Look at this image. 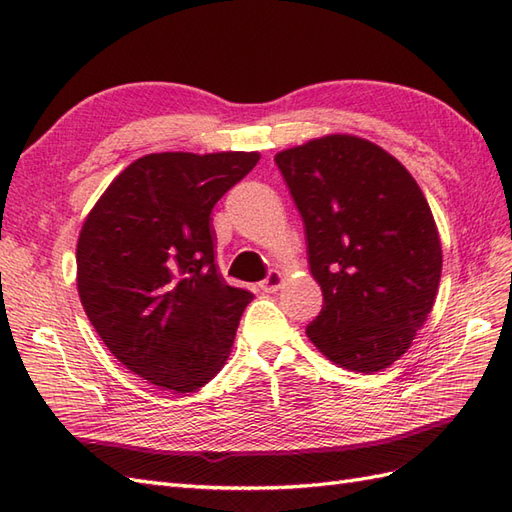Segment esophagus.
I'll return each instance as SVG.
<instances>
[{"label":"esophagus","mask_w":512,"mask_h":512,"mask_svg":"<svg viewBox=\"0 0 512 512\" xmlns=\"http://www.w3.org/2000/svg\"><path fill=\"white\" fill-rule=\"evenodd\" d=\"M282 286V273L280 271H269L267 273V278L260 282V289H263L265 293H273V291H278Z\"/></svg>","instance_id":"1"}]
</instances>
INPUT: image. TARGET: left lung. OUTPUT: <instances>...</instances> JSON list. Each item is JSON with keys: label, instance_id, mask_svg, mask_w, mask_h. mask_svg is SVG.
<instances>
[{"label": "left lung", "instance_id": "left-lung-1", "mask_svg": "<svg viewBox=\"0 0 512 512\" xmlns=\"http://www.w3.org/2000/svg\"><path fill=\"white\" fill-rule=\"evenodd\" d=\"M304 219L310 273L323 293L306 334L339 367L373 373L406 354L441 280V241L400 160L350 134L276 154Z\"/></svg>", "mask_w": 512, "mask_h": 512}]
</instances>
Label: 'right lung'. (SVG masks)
<instances>
[{
	"label": "right lung",
	"mask_w": 512,
	"mask_h": 512,
	"mask_svg": "<svg viewBox=\"0 0 512 512\" xmlns=\"http://www.w3.org/2000/svg\"><path fill=\"white\" fill-rule=\"evenodd\" d=\"M258 160L256 152L147 154L86 217L76 249L80 302L139 378L189 393L226 363L254 295L219 276L210 213Z\"/></svg>",
	"instance_id": "add662e5"
}]
</instances>
